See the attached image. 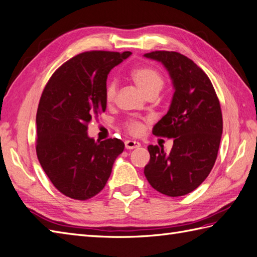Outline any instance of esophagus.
I'll return each mask as SVG.
<instances>
[{
  "label": "esophagus",
  "mask_w": 257,
  "mask_h": 257,
  "mask_svg": "<svg viewBox=\"0 0 257 257\" xmlns=\"http://www.w3.org/2000/svg\"><path fill=\"white\" fill-rule=\"evenodd\" d=\"M124 147H125V149L132 150V149L139 148V147H140V144L138 143V141H134V140H125Z\"/></svg>",
  "instance_id": "obj_1"
}]
</instances>
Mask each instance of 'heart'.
<instances>
[{
	"label": "heart",
	"instance_id": "b5f03b06",
	"mask_svg": "<svg viewBox=\"0 0 257 257\" xmlns=\"http://www.w3.org/2000/svg\"><path fill=\"white\" fill-rule=\"evenodd\" d=\"M133 80L135 84L137 85L141 91L146 94L147 96H157L159 91L162 89L163 85H165V79H163L162 75L158 72L157 69L151 67H137L135 68L132 74ZM117 92V86L114 81L109 83L106 87L105 90V99L106 101L112 102L114 97H116ZM127 129L130 134L133 135H139L144 129V124L138 120H130L127 123Z\"/></svg>",
	"mask_w": 257,
	"mask_h": 257
}]
</instances>
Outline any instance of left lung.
<instances>
[{
	"label": "left lung",
	"instance_id": "left-lung-1",
	"mask_svg": "<svg viewBox=\"0 0 257 257\" xmlns=\"http://www.w3.org/2000/svg\"><path fill=\"white\" fill-rule=\"evenodd\" d=\"M144 56L162 63L174 88L170 108L152 130L174 138L172 149L167 155L149 146L145 176L158 192L181 196L198 188L214 166L223 132L220 101L207 75L187 56L168 51Z\"/></svg>",
	"mask_w": 257,
	"mask_h": 257
}]
</instances>
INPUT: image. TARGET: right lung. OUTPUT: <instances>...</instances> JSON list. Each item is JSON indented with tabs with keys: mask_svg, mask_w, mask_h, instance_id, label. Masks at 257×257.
Segmentation results:
<instances>
[{
	"mask_svg": "<svg viewBox=\"0 0 257 257\" xmlns=\"http://www.w3.org/2000/svg\"><path fill=\"white\" fill-rule=\"evenodd\" d=\"M132 53L91 51L64 63L48 80L36 113V154L59 192L88 200L105 187L124 144L95 141L87 135L90 120L105 112L110 70Z\"/></svg>",
	"mask_w": 257,
	"mask_h": 257,
	"instance_id": "obj_1",
	"label": "right lung"
}]
</instances>
